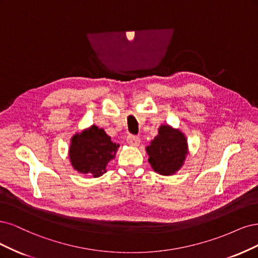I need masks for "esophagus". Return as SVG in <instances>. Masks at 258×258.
Here are the masks:
<instances>
[{
	"label": "esophagus",
	"instance_id": "obj_1",
	"mask_svg": "<svg viewBox=\"0 0 258 258\" xmlns=\"http://www.w3.org/2000/svg\"><path fill=\"white\" fill-rule=\"evenodd\" d=\"M126 143L130 145V146H133V147H137L139 144H140V138L138 136H135V135H128L126 137Z\"/></svg>",
	"mask_w": 258,
	"mask_h": 258
}]
</instances>
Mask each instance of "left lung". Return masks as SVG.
<instances>
[{
  "mask_svg": "<svg viewBox=\"0 0 258 258\" xmlns=\"http://www.w3.org/2000/svg\"><path fill=\"white\" fill-rule=\"evenodd\" d=\"M149 163L163 176L176 172L185 160L187 145L184 135L168 125H163L150 146L147 147Z\"/></svg>",
  "mask_w": 258,
  "mask_h": 258,
  "instance_id": "1",
  "label": "left lung"
}]
</instances>
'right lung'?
<instances>
[{
  "instance_id": "add662e5",
  "label": "right lung",
  "mask_w": 258,
  "mask_h": 258,
  "mask_svg": "<svg viewBox=\"0 0 258 258\" xmlns=\"http://www.w3.org/2000/svg\"><path fill=\"white\" fill-rule=\"evenodd\" d=\"M118 147L104 130L93 125L72 138L70 159L77 171L97 178L106 172V165L113 159Z\"/></svg>"
}]
</instances>
